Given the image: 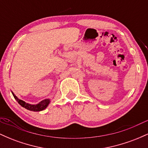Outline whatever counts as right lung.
<instances>
[{"label": "right lung", "mask_w": 148, "mask_h": 148, "mask_svg": "<svg viewBox=\"0 0 148 148\" xmlns=\"http://www.w3.org/2000/svg\"><path fill=\"white\" fill-rule=\"evenodd\" d=\"M13 96H14V99L16 100V101L19 103L20 105L23 108H26V109L29 110V111H41L45 110V108H47V106H49V104L51 102L50 99H46L42 100V101H40V103H37V104H30V103L25 102L23 100L19 99L14 94L13 92H12Z\"/></svg>", "instance_id": "obj_1"}]
</instances>
